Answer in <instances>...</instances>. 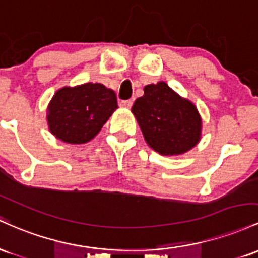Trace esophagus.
<instances>
[{"mask_svg":"<svg viewBox=\"0 0 258 258\" xmlns=\"http://www.w3.org/2000/svg\"><path fill=\"white\" fill-rule=\"evenodd\" d=\"M120 106L125 107V108H130L133 106V101L132 100H124L120 101Z\"/></svg>","mask_w":258,"mask_h":258,"instance_id":"esophagus-1","label":"esophagus"}]
</instances>
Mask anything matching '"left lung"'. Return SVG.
<instances>
[{
	"label": "left lung",
	"instance_id": "1",
	"mask_svg": "<svg viewBox=\"0 0 258 258\" xmlns=\"http://www.w3.org/2000/svg\"><path fill=\"white\" fill-rule=\"evenodd\" d=\"M146 143L161 155H180L199 143L201 118L190 101L166 83L145 86L132 107Z\"/></svg>",
	"mask_w": 258,
	"mask_h": 258
}]
</instances>
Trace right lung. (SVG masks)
Instances as JSON below:
<instances>
[{"label":"right lung","mask_w":258,"mask_h":258,"mask_svg":"<svg viewBox=\"0 0 258 258\" xmlns=\"http://www.w3.org/2000/svg\"><path fill=\"white\" fill-rule=\"evenodd\" d=\"M118 108L114 91L102 84L63 88L48 105V126L57 139L69 144L90 141Z\"/></svg>","instance_id":"right-lung-1"}]
</instances>
